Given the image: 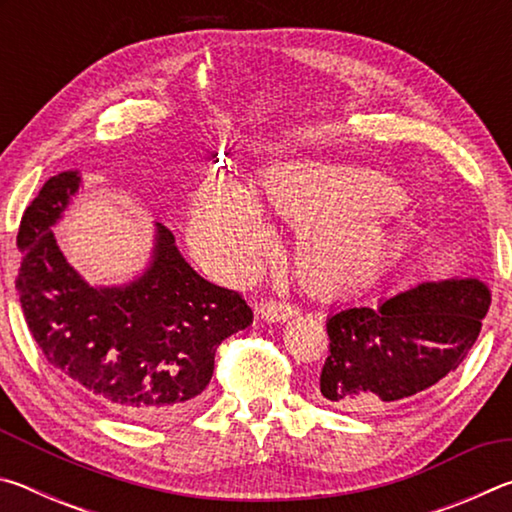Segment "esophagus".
I'll return each mask as SVG.
<instances>
[{"label":"esophagus","mask_w":512,"mask_h":512,"mask_svg":"<svg viewBox=\"0 0 512 512\" xmlns=\"http://www.w3.org/2000/svg\"><path fill=\"white\" fill-rule=\"evenodd\" d=\"M257 314L262 316V320H266V323H284V320L296 316L298 309L293 305H287V302L266 300V302H259V305H257Z\"/></svg>","instance_id":"obj_1"}]
</instances>
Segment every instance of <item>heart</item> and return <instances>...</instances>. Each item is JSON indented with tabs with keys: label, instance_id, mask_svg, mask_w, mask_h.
<instances>
[{
	"label": "heart",
	"instance_id": "1",
	"mask_svg": "<svg viewBox=\"0 0 512 512\" xmlns=\"http://www.w3.org/2000/svg\"><path fill=\"white\" fill-rule=\"evenodd\" d=\"M402 189L377 171L311 160L275 162L264 171L257 203L296 228L293 271L316 293H334L366 275L391 241L386 212ZM268 232L253 198L230 180L210 178L194 194L189 244L225 277L255 271Z\"/></svg>",
	"mask_w": 512,
	"mask_h": 512
}]
</instances>
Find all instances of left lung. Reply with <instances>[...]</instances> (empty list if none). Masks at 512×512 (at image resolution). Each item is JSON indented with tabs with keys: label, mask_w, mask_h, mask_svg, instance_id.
I'll list each match as a JSON object with an SVG mask.
<instances>
[{
	"label": "left lung",
	"mask_w": 512,
	"mask_h": 512,
	"mask_svg": "<svg viewBox=\"0 0 512 512\" xmlns=\"http://www.w3.org/2000/svg\"><path fill=\"white\" fill-rule=\"evenodd\" d=\"M488 307V284L447 277L332 311L318 397L345 413H379L429 393L461 366Z\"/></svg>",
	"instance_id": "obj_1"
}]
</instances>
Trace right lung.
Wrapping results in <instances>:
<instances>
[{
  "instance_id": "1",
  "label": "right lung",
  "mask_w": 512,
  "mask_h": 512,
  "mask_svg": "<svg viewBox=\"0 0 512 512\" xmlns=\"http://www.w3.org/2000/svg\"><path fill=\"white\" fill-rule=\"evenodd\" d=\"M81 187V171L58 173L22 216L15 287L31 336L58 375L99 409L142 424L187 418L210 384L216 348L253 323V311L237 291L203 280L162 223H153L142 273L94 287L54 235Z\"/></svg>"
}]
</instances>
